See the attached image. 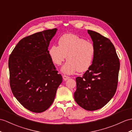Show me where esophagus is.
<instances>
[{
    "label": "esophagus",
    "mask_w": 132,
    "mask_h": 132,
    "mask_svg": "<svg viewBox=\"0 0 132 132\" xmlns=\"http://www.w3.org/2000/svg\"><path fill=\"white\" fill-rule=\"evenodd\" d=\"M63 78L64 81H67V80H68L70 78V77H68V76H67L64 75V76H63Z\"/></svg>",
    "instance_id": "esophagus-1"
}]
</instances>
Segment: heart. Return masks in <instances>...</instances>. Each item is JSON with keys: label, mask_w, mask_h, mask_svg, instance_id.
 Wrapping results in <instances>:
<instances>
[{"label": "heart", "mask_w": 132, "mask_h": 132, "mask_svg": "<svg viewBox=\"0 0 132 132\" xmlns=\"http://www.w3.org/2000/svg\"><path fill=\"white\" fill-rule=\"evenodd\" d=\"M59 46L54 45L49 50L52 62L59 66L65 59L67 63L62 67V72L71 75L78 71L84 72L90 68L95 53L94 45L85 38L76 35L67 34L61 36Z\"/></svg>", "instance_id": "b5f03b06"}]
</instances>
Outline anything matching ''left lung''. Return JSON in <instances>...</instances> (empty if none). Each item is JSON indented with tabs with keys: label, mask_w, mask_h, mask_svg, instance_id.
I'll return each mask as SVG.
<instances>
[{
	"label": "left lung",
	"mask_w": 132,
	"mask_h": 132,
	"mask_svg": "<svg viewBox=\"0 0 132 132\" xmlns=\"http://www.w3.org/2000/svg\"><path fill=\"white\" fill-rule=\"evenodd\" d=\"M95 53L90 68L82 77L76 78V102L86 110L104 107L116 92L120 69L119 60L114 45L95 31L88 30Z\"/></svg>",
	"instance_id": "obj_1"
}]
</instances>
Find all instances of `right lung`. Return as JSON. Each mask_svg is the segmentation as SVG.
Segmentation results:
<instances>
[{"label": "right lung", "mask_w": 132, "mask_h": 132, "mask_svg": "<svg viewBox=\"0 0 132 132\" xmlns=\"http://www.w3.org/2000/svg\"><path fill=\"white\" fill-rule=\"evenodd\" d=\"M57 30H45L22 38L9 57L13 94L32 112L39 113L49 109L62 82L48 50Z\"/></svg>", "instance_id": "add662e5"}]
</instances>
